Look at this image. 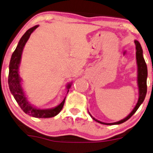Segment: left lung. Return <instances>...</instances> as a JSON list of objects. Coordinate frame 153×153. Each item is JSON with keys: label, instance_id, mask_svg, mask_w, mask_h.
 Wrapping results in <instances>:
<instances>
[{"label": "left lung", "instance_id": "8db88e82", "mask_svg": "<svg viewBox=\"0 0 153 153\" xmlns=\"http://www.w3.org/2000/svg\"><path fill=\"white\" fill-rule=\"evenodd\" d=\"M135 49H136V62L137 65V85H138V89H139V98L137 100V103L135 105V108L133 110L131 111L127 117L123 118V120H120L119 121H117L115 123H103L101 121H99L94 118L93 116L90 114V116L94 120L99 123L104 124V125H118V124H120L124 123L126 120L129 119L131 117L133 116V114L136 112V111L138 109L140 105L142 104V103L144 101L145 98H146V93H147V77H148V68H147V65L145 61L144 58H143V50L141 48V45L140 42L137 40H135Z\"/></svg>", "mask_w": 153, "mask_h": 153}]
</instances>
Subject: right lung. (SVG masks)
Listing matches in <instances>:
<instances>
[{
	"instance_id": "right-lung-1",
	"label": "right lung",
	"mask_w": 153,
	"mask_h": 153,
	"mask_svg": "<svg viewBox=\"0 0 153 153\" xmlns=\"http://www.w3.org/2000/svg\"><path fill=\"white\" fill-rule=\"evenodd\" d=\"M38 26L39 25L34 26V27L30 28L29 30H27L25 32V33L22 35V37L20 38V41H19L16 49L13 52L12 56H11L10 65H9L8 85L11 94H13L17 103H18L20 108L25 114L33 117H35V118H52V117L56 116L62 111V108H63L64 103H65L66 97L59 105L54 107V108L40 109L37 108L36 107H34L33 105H31L29 103V101H27V97H25L23 88L22 87V79L20 78V74H19V67H20V61H21L22 50H23L25 45L32 33ZM71 83L67 84V93L69 91V89L71 87Z\"/></svg>"
}]
</instances>
